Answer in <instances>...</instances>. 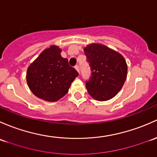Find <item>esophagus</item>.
<instances>
[{"label":"esophagus","instance_id":"1","mask_svg":"<svg viewBox=\"0 0 157 157\" xmlns=\"http://www.w3.org/2000/svg\"><path fill=\"white\" fill-rule=\"evenodd\" d=\"M75 69H76L77 72H78V73H79V72H80V70H79V67H78V65H75Z\"/></svg>","mask_w":157,"mask_h":157}]
</instances>
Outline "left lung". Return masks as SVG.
Masks as SVG:
<instances>
[{
  "label": "left lung",
  "mask_w": 157,
  "mask_h": 157,
  "mask_svg": "<svg viewBox=\"0 0 157 157\" xmlns=\"http://www.w3.org/2000/svg\"><path fill=\"white\" fill-rule=\"evenodd\" d=\"M84 51L92 72L86 82L88 94L96 101L112 99L122 89L126 79L128 67L125 58L101 44H90Z\"/></svg>",
  "instance_id": "8db88e82"
}]
</instances>
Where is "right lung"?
I'll return each mask as SVG.
<instances>
[{
	"label": "right lung",
	"mask_w": 157,
	"mask_h": 157,
	"mask_svg": "<svg viewBox=\"0 0 157 157\" xmlns=\"http://www.w3.org/2000/svg\"><path fill=\"white\" fill-rule=\"evenodd\" d=\"M61 49L51 45L30 64L26 82L31 91L40 99L56 102L65 96L78 72L62 57Z\"/></svg>",
	"instance_id": "1"
}]
</instances>
